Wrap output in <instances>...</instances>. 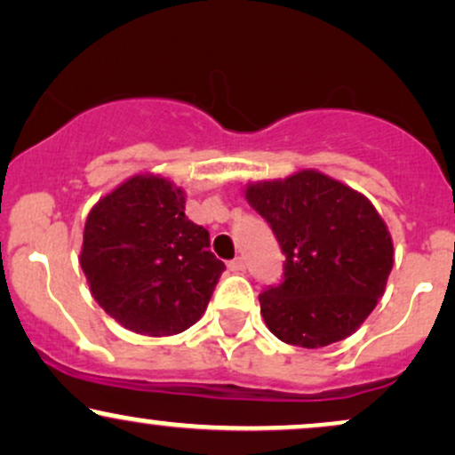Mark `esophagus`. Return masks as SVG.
Instances as JSON below:
<instances>
[{
    "instance_id": "esophagus-1",
    "label": "esophagus",
    "mask_w": 455,
    "mask_h": 455,
    "mask_svg": "<svg viewBox=\"0 0 455 455\" xmlns=\"http://www.w3.org/2000/svg\"><path fill=\"white\" fill-rule=\"evenodd\" d=\"M228 269H231L233 273H242L245 271V262L242 256H237V259H233L231 262H228Z\"/></svg>"
}]
</instances>
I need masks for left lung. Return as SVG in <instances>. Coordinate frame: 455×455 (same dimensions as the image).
I'll use <instances>...</instances> for the list:
<instances>
[{"label": "left lung", "instance_id": "left-lung-1", "mask_svg": "<svg viewBox=\"0 0 455 455\" xmlns=\"http://www.w3.org/2000/svg\"><path fill=\"white\" fill-rule=\"evenodd\" d=\"M245 199L286 256L282 283L259 297L273 335L315 349L355 332L394 265L392 237L373 204L314 169L250 184Z\"/></svg>", "mask_w": 455, "mask_h": 455}]
</instances>
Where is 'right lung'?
<instances>
[{
	"label": "right lung",
	"mask_w": 455,
	"mask_h": 455,
	"mask_svg": "<svg viewBox=\"0 0 455 455\" xmlns=\"http://www.w3.org/2000/svg\"><path fill=\"white\" fill-rule=\"evenodd\" d=\"M184 204V190L169 180L133 175L86 218L80 265L92 297L140 335L169 337L193 326L227 269Z\"/></svg>",
	"instance_id": "add662e5"
}]
</instances>
